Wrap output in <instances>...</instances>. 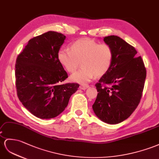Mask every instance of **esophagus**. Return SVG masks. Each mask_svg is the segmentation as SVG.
Here are the masks:
<instances>
[{"label": "esophagus", "instance_id": "obj_1", "mask_svg": "<svg viewBox=\"0 0 159 159\" xmlns=\"http://www.w3.org/2000/svg\"><path fill=\"white\" fill-rule=\"evenodd\" d=\"M89 87V85H80V89H83V90H84V89H87Z\"/></svg>", "mask_w": 159, "mask_h": 159}]
</instances>
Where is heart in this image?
Wrapping results in <instances>:
<instances>
[{
  "mask_svg": "<svg viewBox=\"0 0 159 159\" xmlns=\"http://www.w3.org/2000/svg\"><path fill=\"white\" fill-rule=\"evenodd\" d=\"M113 59L112 48L89 39H80L71 45L69 50L61 49L58 53L60 64L67 72H74L81 62L82 67L72 74V82L86 84L94 76L105 75L110 69Z\"/></svg>",
  "mask_w": 159,
  "mask_h": 159,
  "instance_id": "heart-1",
  "label": "heart"
}]
</instances>
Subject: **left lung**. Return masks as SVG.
<instances>
[{"label":"left lung","mask_w":159,"mask_h":159,"mask_svg":"<svg viewBox=\"0 0 159 159\" xmlns=\"http://www.w3.org/2000/svg\"><path fill=\"white\" fill-rule=\"evenodd\" d=\"M104 42L113 51L109 70L95 87L98 93L93 109L103 121L116 124L128 119L138 107L142 97L146 70L137 51L118 36L105 37Z\"/></svg>","instance_id":"8db88e82"}]
</instances>
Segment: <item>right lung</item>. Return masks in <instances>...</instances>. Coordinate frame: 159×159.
Returning <instances> with one entry per match:
<instances>
[{
  "label": "right lung",
  "mask_w": 159,
  "mask_h": 159,
  "mask_svg": "<svg viewBox=\"0 0 159 159\" xmlns=\"http://www.w3.org/2000/svg\"><path fill=\"white\" fill-rule=\"evenodd\" d=\"M66 36L50 31L31 39L18 55L15 85L18 98L32 114L41 119L58 116L67 107L79 84L61 82L67 72L58 60Z\"/></svg>",
  "instance_id": "right-lung-1"
}]
</instances>
